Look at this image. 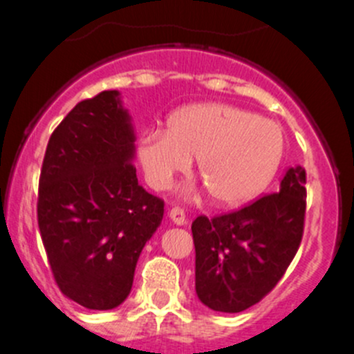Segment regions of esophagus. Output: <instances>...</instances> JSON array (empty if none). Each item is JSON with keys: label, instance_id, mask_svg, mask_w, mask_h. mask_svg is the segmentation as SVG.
Instances as JSON below:
<instances>
[{"label": "esophagus", "instance_id": "obj_1", "mask_svg": "<svg viewBox=\"0 0 354 354\" xmlns=\"http://www.w3.org/2000/svg\"><path fill=\"white\" fill-rule=\"evenodd\" d=\"M169 219L173 221L176 226H183V224H187V217H185V212L180 209V207H174V209L169 210Z\"/></svg>", "mask_w": 354, "mask_h": 354}]
</instances>
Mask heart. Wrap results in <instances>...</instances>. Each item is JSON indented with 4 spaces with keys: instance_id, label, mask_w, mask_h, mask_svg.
I'll return each instance as SVG.
<instances>
[{
    "instance_id": "heart-1",
    "label": "heart",
    "mask_w": 354,
    "mask_h": 354,
    "mask_svg": "<svg viewBox=\"0 0 354 354\" xmlns=\"http://www.w3.org/2000/svg\"><path fill=\"white\" fill-rule=\"evenodd\" d=\"M283 149V131L274 121L236 106L197 104L173 114L167 130L145 131L138 160L147 183L162 190L195 157L212 198L238 205L272 180Z\"/></svg>"
}]
</instances>
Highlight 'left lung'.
I'll list each match as a JSON object with an SVG mask.
<instances>
[{
  "label": "left lung",
  "mask_w": 354,
  "mask_h": 354,
  "mask_svg": "<svg viewBox=\"0 0 354 354\" xmlns=\"http://www.w3.org/2000/svg\"><path fill=\"white\" fill-rule=\"evenodd\" d=\"M305 167H288L279 190L192 224L195 291L214 312L238 313L259 303L298 252L305 221Z\"/></svg>",
  "instance_id": "1"
}]
</instances>
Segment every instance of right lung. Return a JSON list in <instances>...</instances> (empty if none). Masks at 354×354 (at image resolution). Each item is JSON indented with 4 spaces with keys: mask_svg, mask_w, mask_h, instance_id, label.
<instances>
[{
    "mask_svg": "<svg viewBox=\"0 0 354 354\" xmlns=\"http://www.w3.org/2000/svg\"><path fill=\"white\" fill-rule=\"evenodd\" d=\"M133 121L118 91L78 102L49 138L37 221L56 284L88 310L128 298L135 267L164 216L138 185Z\"/></svg>",
    "mask_w": 354,
    "mask_h": 354,
    "instance_id": "add662e5",
    "label": "right lung"
}]
</instances>
